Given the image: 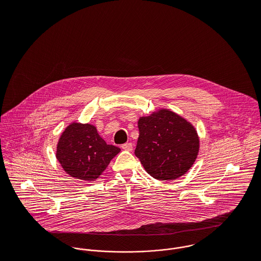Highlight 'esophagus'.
<instances>
[{
    "mask_svg": "<svg viewBox=\"0 0 261 261\" xmlns=\"http://www.w3.org/2000/svg\"><path fill=\"white\" fill-rule=\"evenodd\" d=\"M121 148L124 149V150L130 151V150H133V144H132V143H125V144H123V145L121 146Z\"/></svg>",
    "mask_w": 261,
    "mask_h": 261,
    "instance_id": "34e87169",
    "label": "esophagus"
}]
</instances>
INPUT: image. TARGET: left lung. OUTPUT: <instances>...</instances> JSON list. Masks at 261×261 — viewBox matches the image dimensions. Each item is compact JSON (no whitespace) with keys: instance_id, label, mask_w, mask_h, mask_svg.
I'll return each mask as SVG.
<instances>
[{"instance_id":"obj_1","label":"left lung","mask_w":261,"mask_h":261,"mask_svg":"<svg viewBox=\"0 0 261 261\" xmlns=\"http://www.w3.org/2000/svg\"><path fill=\"white\" fill-rule=\"evenodd\" d=\"M140 136L136 155L152 178L175 180L190 170L200 147L196 128L169 110H159L138 121Z\"/></svg>"}]
</instances>
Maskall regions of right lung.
Listing matches in <instances>:
<instances>
[{"instance_id": "1", "label": "right lung", "mask_w": 261, "mask_h": 261, "mask_svg": "<svg viewBox=\"0 0 261 261\" xmlns=\"http://www.w3.org/2000/svg\"><path fill=\"white\" fill-rule=\"evenodd\" d=\"M119 151V148L105 142L94 125L72 122L58 141L56 158L71 177L94 181Z\"/></svg>"}]
</instances>
